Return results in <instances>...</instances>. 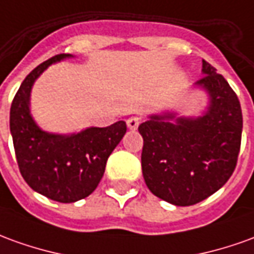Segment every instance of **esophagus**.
<instances>
[{
	"instance_id": "34e87169",
	"label": "esophagus",
	"mask_w": 254,
	"mask_h": 254,
	"mask_svg": "<svg viewBox=\"0 0 254 254\" xmlns=\"http://www.w3.org/2000/svg\"><path fill=\"white\" fill-rule=\"evenodd\" d=\"M127 124L129 129H137V127L140 125V117H137V115H132L130 118H127Z\"/></svg>"
}]
</instances>
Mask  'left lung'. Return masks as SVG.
I'll return each instance as SVG.
<instances>
[{
	"mask_svg": "<svg viewBox=\"0 0 254 254\" xmlns=\"http://www.w3.org/2000/svg\"><path fill=\"white\" fill-rule=\"evenodd\" d=\"M196 82L210 104L199 118L152 115L139 127L143 136L141 169L147 187L164 201L190 206L220 190L235 170L242 137V110L226 78L202 60Z\"/></svg>",
	"mask_w": 254,
	"mask_h": 254,
	"instance_id": "1",
	"label": "left lung"
}]
</instances>
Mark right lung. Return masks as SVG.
<instances>
[{"mask_svg": "<svg viewBox=\"0 0 254 254\" xmlns=\"http://www.w3.org/2000/svg\"><path fill=\"white\" fill-rule=\"evenodd\" d=\"M68 56L71 55L60 53L35 67L16 92L9 115L23 179L34 191L62 203L79 201L96 190L110 154L127 133L124 121L107 127H89L71 136L51 134L35 125L28 109L31 86L48 65Z\"/></svg>", "mask_w": 254, "mask_h": 254, "instance_id": "1", "label": "right lung"}]
</instances>
